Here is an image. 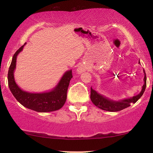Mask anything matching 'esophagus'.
Instances as JSON below:
<instances>
[{"label":"esophagus","instance_id":"1","mask_svg":"<svg viewBox=\"0 0 153 153\" xmlns=\"http://www.w3.org/2000/svg\"><path fill=\"white\" fill-rule=\"evenodd\" d=\"M77 71H78V72H79V73H81L82 72H83V68H78V70H77Z\"/></svg>","mask_w":153,"mask_h":153}]
</instances>
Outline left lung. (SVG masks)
Returning <instances> with one entry per match:
<instances>
[{
	"label": "left lung",
	"mask_w": 153,
	"mask_h": 153,
	"mask_svg": "<svg viewBox=\"0 0 153 153\" xmlns=\"http://www.w3.org/2000/svg\"><path fill=\"white\" fill-rule=\"evenodd\" d=\"M140 63V62H139ZM143 72L145 76H144L143 81L144 84L142 86L141 91L140 92L139 94L134 96L132 97L127 98V99H124L119 100V101H114L111 99H108V97H105V96L101 95L99 93H97V91H95V90L91 88V100L93 103L95 104L96 106H97L98 108H101L102 110L107 111L111 112H116L119 111L124 109L125 108L129 107L130 106L131 103H136L139 99L141 98V97L143 95L146 90V72L143 70Z\"/></svg>",
	"instance_id": "8db88e82"
}]
</instances>
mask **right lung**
Listing matches in <instances>:
<instances>
[{
    "instance_id": "obj_1",
    "label": "right lung",
    "mask_w": 153,
    "mask_h": 153,
    "mask_svg": "<svg viewBox=\"0 0 153 153\" xmlns=\"http://www.w3.org/2000/svg\"><path fill=\"white\" fill-rule=\"evenodd\" d=\"M26 44L21 47L12 57L7 75L8 85L10 91L21 104L29 109L42 113L54 111L60 109L66 102L67 92L70 81L72 78V70L65 72L58 84L51 91L37 93L23 91L15 82L14 72L16 69V58L18 54L24 49Z\"/></svg>"
}]
</instances>
